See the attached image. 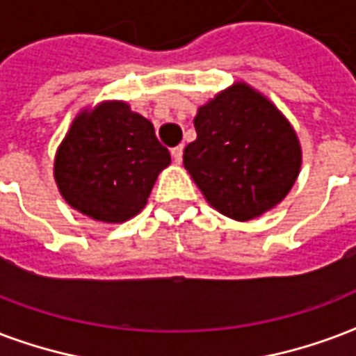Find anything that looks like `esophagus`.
Masks as SVG:
<instances>
[{"label": "esophagus", "instance_id": "esophagus-1", "mask_svg": "<svg viewBox=\"0 0 356 356\" xmlns=\"http://www.w3.org/2000/svg\"><path fill=\"white\" fill-rule=\"evenodd\" d=\"M183 145H177V147L172 149V159L177 162V164H181L183 162Z\"/></svg>", "mask_w": 356, "mask_h": 356}]
</instances>
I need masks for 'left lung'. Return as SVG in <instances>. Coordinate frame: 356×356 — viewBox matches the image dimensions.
Instances as JSON below:
<instances>
[{
    "label": "left lung",
    "instance_id": "8db88e82",
    "mask_svg": "<svg viewBox=\"0 0 356 356\" xmlns=\"http://www.w3.org/2000/svg\"><path fill=\"white\" fill-rule=\"evenodd\" d=\"M194 127L197 138L183 164L211 207L248 222L284 202L300 173L302 147L275 102L233 81L197 108Z\"/></svg>",
    "mask_w": 356,
    "mask_h": 356
}]
</instances>
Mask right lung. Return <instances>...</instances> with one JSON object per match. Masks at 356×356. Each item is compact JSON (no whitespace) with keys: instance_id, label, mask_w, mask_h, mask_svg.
I'll use <instances>...</instances> for the list:
<instances>
[{"instance_id":"add662e5","label":"right lung","mask_w":356,"mask_h":356,"mask_svg":"<svg viewBox=\"0 0 356 356\" xmlns=\"http://www.w3.org/2000/svg\"><path fill=\"white\" fill-rule=\"evenodd\" d=\"M170 162L149 119L124 100H102L72 119L56 151L54 179L78 213L123 224L147 205L154 181Z\"/></svg>"}]
</instances>
